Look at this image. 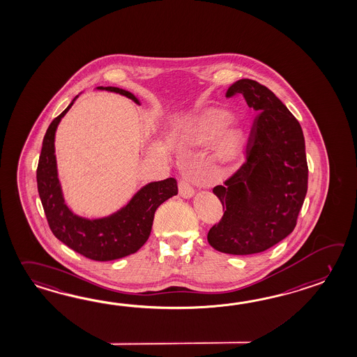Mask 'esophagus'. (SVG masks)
<instances>
[{
    "instance_id": "obj_1",
    "label": "esophagus",
    "mask_w": 357,
    "mask_h": 357,
    "mask_svg": "<svg viewBox=\"0 0 357 357\" xmlns=\"http://www.w3.org/2000/svg\"><path fill=\"white\" fill-rule=\"evenodd\" d=\"M179 195L183 198H190L195 195V190L187 179H181V182H179Z\"/></svg>"
}]
</instances>
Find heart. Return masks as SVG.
I'll list each match as a JSON object with an SVG mask.
<instances>
[{
    "instance_id": "1",
    "label": "heart",
    "mask_w": 357,
    "mask_h": 357,
    "mask_svg": "<svg viewBox=\"0 0 357 357\" xmlns=\"http://www.w3.org/2000/svg\"><path fill=\"white\" fill-rule=\"evenodd\" d=\"M228 119L229 116L225 112H214L207 115L206 118L201 120L193 129L192 132L193 139L197 143H207L220 135V139H219L220 153L222 156H230L241 142L242 133H241V129L237 127L225 128L224 126L227 124ZM221 129L223 130L222 131ZM220 131L222 132V134L220 133Z\"/></svg>"
}]
</instances>
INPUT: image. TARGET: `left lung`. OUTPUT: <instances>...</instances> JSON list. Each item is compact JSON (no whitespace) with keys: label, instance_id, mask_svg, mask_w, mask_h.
I'll use <instances>...</instances> for the list:
<instances>
[{"label":"left lung","instance_id":"left-lung-1","mask_svg":"<svg viewBox=\"0 0 357 357\" xmlns=\"http://www.w3.org/2000/svg\"><path fill=\"white\" fill-rule=\"evenodd\" d=\"M243 96L256 114L246 160L224 185L214 187L222 220L208 230L216 251H266L294 231L307 192L305 138L298 120L269 88L252 79L233 83L227 97Z\"/></svg>","mask_w":357,"mask_h":357}]
</instances>
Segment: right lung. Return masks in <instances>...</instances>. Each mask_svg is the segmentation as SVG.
<instances>
[{
    "instance_id": "obj_1",
    "label": "right lung",
    "mask_w": 357,
    "mask_h": 357,
    "mask_svg": "<svg viewBox=\"0 0 357 357\" xmlns=\"http://www.w3.org/2000/svg\"><path fill=\"white\" fill-rule=\"evenodd\" d=\"M97 89L126 96L141 105L138 98L126 89L118 87H97ZM77 97L52 120L45 135L37 167V187L54 236L87 259L111 261L135 254L146 243L150 237L155 211L162 202L178 195V185L174 178L149 183L130 198L126 206L100 219H87L74 214L65 204L57 176L55 133L60 120L72 107Z\"/></svg>"
}]
</instances>
